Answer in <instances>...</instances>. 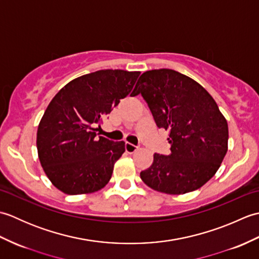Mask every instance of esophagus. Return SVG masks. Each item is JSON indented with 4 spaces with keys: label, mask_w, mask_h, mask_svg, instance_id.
I'll list each match as a JSON object with an SVG mask.
<instances>
[{
    "label": "esophagus",
    "mask_w": 259,
    "mask_h": 259,
    "mask_svg": "<svg viewBox=\"0 0 259 259\" xmlns=\"http://www.w3.org/2000/svg\"><path fill=\"white\" fill-rule=\"evenodd\" d=\"M137 149H138V146L130 144V142H125V151L128 153H133L135 152Z\"/></svg>",
    "instance_id": "obj_1"
}]
</instances>
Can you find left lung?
Wrapping results in <instances>:
<instances>
[{"mask_svg": "<svg viewBox=\"0 0 259 259\" xmlns=\"http://www.w3.org/2000/svg\"><path fill=\"white\" fill-rule=\"evenodd\" d=\"M139 93L171 145L168 156L153 155L151 166L140 172L142 181L168 195L200 188L228 149V124L216 101L198 82L170 69L142 73L133 95Z\"/></svg>", "mask_w": 259, "mask_h": 259, "instance_id": "left-lung-1", "label": "left lung"}]
</instances>
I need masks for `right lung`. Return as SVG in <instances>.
Here are the masks:
<instances>
[{
	"label": "right lung",
	"instance_id": "add662e5",
	"mask_svg": "<svg viewBox=\"0 0 259 259\" xmlns=\"http://www.w3.org/2000/svg\"><path fill=\"white\" fill-rule=\"evenodd\" d=\"M139 75V71L99 70L70 81L49 103L37 126L36 148L43 170L59 190L90 194L109 183L124 142L97 137L96 126L133 91Z\"/></svg>",
	"mask_w": 259,
	"mask_h": 259
}]
</instances>
